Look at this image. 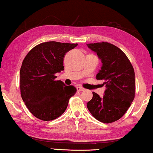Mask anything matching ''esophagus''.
Segmentation results:
<instances>
[{"mask_svg":"<svg viewBox=\"0 0 153 153\" xmlns=\"http://www.w3.org/2000/svg\"><path fill=\"white\" fill-rule=\"evenodd\" d=\"M76 89H77V91H78V92H81V91H84V90H85V88L80 87V86L77 87Z\"/></svg>","mask_w":153,"mask_h":153,"instance_id":"obj_1","label":"esophagus"}]
</instances>
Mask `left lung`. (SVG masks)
<instances>
[{
	"instance_id": "left-lung-1",
	"label": "left lung",
	"mask_w": 153,
	"mask_h": 153,
	"mask_svg": "<svg viewBox=\"0 0 153 153\" xmlns=\"http://www.w3.org/2000/svg\"><path fill=\"white\" fill-rule=\"evenodd\" d=\"M87 45L101 59L102 67L96 78L103 80L106 87L102 97L92 92V99L87 103V108L98 121L112 123L123 116L134 100V68L125 53L111 43L99 42Z\"/></svg>"
}]
</instances>
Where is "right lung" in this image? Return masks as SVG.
Masks as SVG:
<instances>
[{
  "mask_svg": "<svg viewBox=\"0 0 153 153\" xmlns=\"http://www.w3.org/2000/svg\"><path fill=\"white\" fill-rule=\"evenodd\" d=\"M77 45L45 42L35 46L25 56L20 70V90L25 105L36 118L45 121L58 118L76 93L73 85L56 81L55 74L64 70L65 54Z\"/></svg>",
  "mask_w": 153,
  "mask_h": 153,
  "instance_id": "obj_1",
  "label": "right lung"
}]
</instances>
